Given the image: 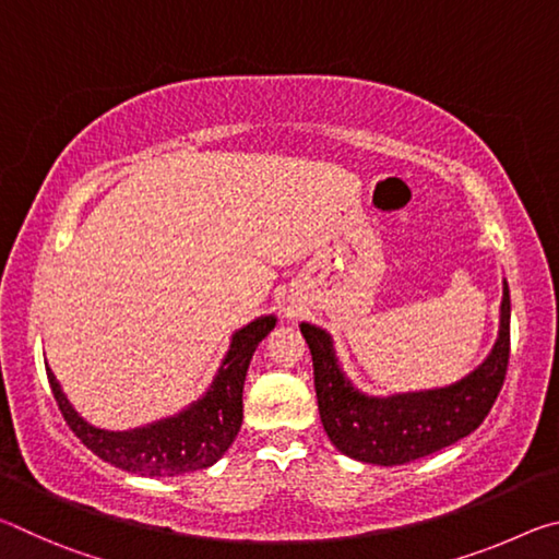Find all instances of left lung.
<instances>
[{
    "label": "left lung",
    "instance_id": "1",
    "mask_svg": "<svg viewBox=\"0 0 559 559\" xmlns=\"http://www.w3.org/2000/svg\"><path fill=\"white\" fill-rule=\"evenodd\" d=\"M313 355L318 412L323 429L345 456L402 466L468 437L480 427L503 386L510 355V293L503 281L496 345L476 370L441 390L370 396L355 390L337 365L323 328L300 323Z\"/></svg>",
    "mask_w": 559,
    "mask_h": 559
}]
</instances>
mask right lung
I'll use <instances>...</instances> for the list:
<instances>
[{
  "label": "right lung",
  "instance_id": "right-lung-1",
  "mask_svg": "<svg viewBox=\"0 0 559 559\" xmlns=\"http://www.w3.org/2000/svg\"><path fill=\"white\" fill-rule=\"evenodd\" d=\"M276 328V316H261L236 330L224 362L202 400L185 412L132 431H106L81 419L61 392V384L46 367L53 400L66 424L98 459L138 476H182L210 468L231 447L243 419V380L253 353Z\"/></svg>",
  "mask_w": 559,
  "mask_h": 559
}]
</instances>
